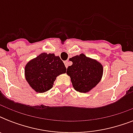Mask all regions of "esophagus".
<instances>
[{
    "mask_svg": "<svg viewBox=\"0 0 133 133\" xmlns=\"http://www.w3.org/2000/svg\"><path fill=\"white\" fill-rule=\"evenodd\" d=\"M64 64L65 65V67L68 68V61H64Z\"/></svg>",
    "mask_w": 133,
    "mask_h": 133,
    "instance_id": "esophagus-1",
    "label": "esophagus"
}]
</instances>
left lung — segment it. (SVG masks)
<instances>
[{"instance_id": "8db88e82", "label": "left lung", "mask_w": 133, "mask_h": 133, "mask_svg": "<svg viewBox=\"0 0 133 133\" xmlns=\"http://www.w3.org/2000/svg\"><path fill=\"white\" fill-rule=\"evenodd\" d=\"M72 65L66 73L70 77L74 88L80 92H87L95 87L103 75V66L96 60L83 54L70 58Z\"/></svg>"}]
</instances>
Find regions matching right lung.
<instances>
[{"label":"right lung","mask_w":133,"mask_h":133,"mask_svg":"<svg viewBox=\"0 0 133 133\" xmlns=\"http://www.w3.org/2000/svg\"><path fill=\"white\" fill-rule=\"evenodd\" d=\"M66 72V68L59 56L42 53L28 63L25 79L34 90L45 92L53 87L56 77Z\"/></svg>","instance_id":"right-lung-1"}]
</instances>
